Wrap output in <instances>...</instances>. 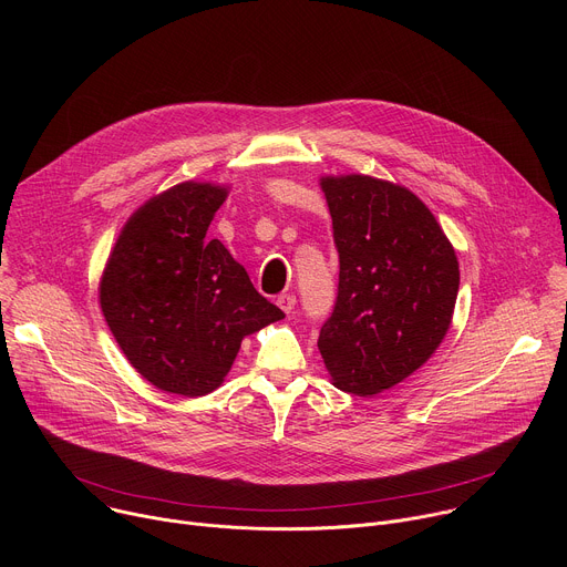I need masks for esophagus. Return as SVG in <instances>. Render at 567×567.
<instances>
[{"label":"esophagus","mask_w":567,"mask_h":567,"mask_svg":"<svg viewBox=\"0 0 567 567\" xmlns=\"http://www.w3.org/2000/svg\"><path fill=\"white\" fill-rule=\"evenodd\" d=\"M276 302H278V307H280L285 313H291V309L296 307V296H293V293H280Z\"/></svg>","instance_id":"34e87169"}]
</instances>
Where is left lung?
<instances>
[{"mask_svg":"<svg viewBox=\"0 0 567 567\" xmlns=\"http://www.w3.org/2000/svg\"><path fill=\"white\" fill-rule=\"evenodd\" d=\"M339 293L318 350L339 390L383 392L440 348L460 287L455 251L409 188L368 175L322 177Z\"/></svg>","mask_w":567,"mask_h":567,"instance_id":"1","label":"left lung"}]
</instances>
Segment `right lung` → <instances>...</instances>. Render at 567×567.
<instances>
[{"instance_id": "1", "label": "right lung", "mask_w": 567, "mask_h": 567, "mask_svg": "<svg viewBox=\"0 0 567 567\" xmlns=\"http://www.w3.org/2000/svg\"><path fill=\"white\" fill-rule=\"evenodd\" d=\"M228 188L184 182L123 226L101 278V309L136 372L184 396L213 392L241 339L285 313L219 239H206Z\"/></svg>"}]
</instances>
